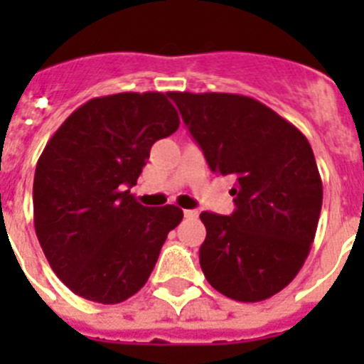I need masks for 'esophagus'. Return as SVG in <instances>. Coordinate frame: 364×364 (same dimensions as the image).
Returning <instances> with one entry per match:
<instances>
[{
    "label": "esophagus",
    "mask_w": 364,
    "mask_h": 364,
    "mask_svg": "<svg viewBox=\"0 0 364 364\" xmlns=\"http://www.w3.org/2000/svg\"><path fill=\"white\" fill-rule=\"evenodd\" d=\"M184 217L189 218V220H195V218L198 217V211L197 210H186Z\"/></svg>",
    "instance_id": "1"
}]
</instances>
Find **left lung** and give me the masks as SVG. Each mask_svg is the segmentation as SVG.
<instances>
[{
  "label": "left lung",
  "mask_w": 364,
  "mask_h": 364,
  "mask_svg": "<svg viewBox=\"0 0 364 364\" xmlns=\"http://www.w3.org/2000/svg\"><path fill=\"white\" fill-rule=\"evenodd\" d=\"M169 96L211 171L235 180L233 213H200L202 272L233 301L269 299L294 281L317 231L323 182L310 142L250 96Z\"/></svg>",
  "instance_id": "left-lung-1"
}]
</instances>
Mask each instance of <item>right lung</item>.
<instances>
[{"label":"right lung","mask_w":364,"mask_h":364,"mask_svg":"<svg viewBox=\"0 0 364 364\" xmlns=\"http://www.w3.org/2000/svg\"><path fill=\"white\" fill-rule=\"evenodd\" d=\"M178 125L164 92H118L80 105L47 142L34 173V228L73 294L118 304L147 282L184 213L146 208L131 188L151 146Z\"/></svg>","instance_id":"add662e5"}]
</instances>
